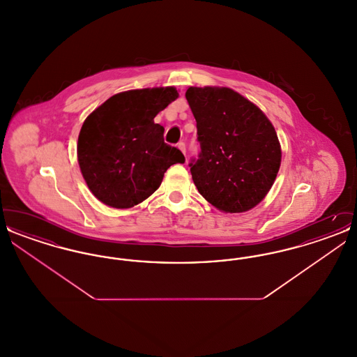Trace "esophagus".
Segmentation results:
<instances>
[{"mask_svg": "<svg viewBox=\"0 0 357 357\" xmlns=\"http://www.w3.org/2000/svg\"><path fill=\"white\" fill-rule=\"evenodd\" d=\"M178 149L186 155V144H185V142H179V143H178Z\"/></svg>", "mask_w": 357, "mask_h": 357, "instance_id": "obj_1", "label": "esophagus"}]
</instances>
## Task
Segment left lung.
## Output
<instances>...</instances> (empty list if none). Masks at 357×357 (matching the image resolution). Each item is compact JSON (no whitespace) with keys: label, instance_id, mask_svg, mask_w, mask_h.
I'll return each instance as SVG.
<instances>
[{"label":"left lung","instance_id":"8db88e82","mask_svg":"<svg viewBox=\"0 0 357 357\" xmlns=\"http://www.w3.org/2000/svg\"><path fill=\"white\" fill-rule=\"evenodd\" d=\"M186 99L197 120L198 159L188 163L208 204L243 213L269 192L281 165V147L265 114L230 88L190 86Z\"/></svg>","mask_w":357,"mask_h":357}]
</instances>
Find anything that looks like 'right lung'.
Masks as SVG:
<instances>
[{
    "label": "right lung",
    "mask_w": 357,
    "mask_h": 357,
    "mask_svg": "<svg viewBox=\"0 0 357 357\" xmlns=\"http://www.w3.org/2000/svg\"><path fill=\"white\" fill-rule=\"evenodd\" d=\"M178 98L174 86L114 95L86 119L77 140V160L92 194L104 204L128 208L160 186L165 172L185 156L165 143L153 118Z\"/></svg>",
    "instance_id": "right-lung-1"
}]
</instances>
